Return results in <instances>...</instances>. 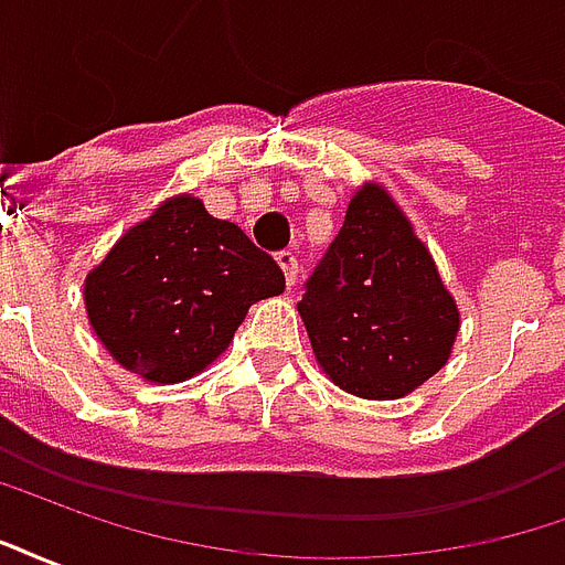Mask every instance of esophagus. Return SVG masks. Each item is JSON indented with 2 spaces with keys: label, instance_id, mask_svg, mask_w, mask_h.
<instances>
[{
  "label": "esophagus",
  "instance_id": "obj_1",
  "mask_svg": "<svg viewBox=\"0 0 565 565\" xmlns=\"http://www.w3.org/2000/svg\"><path fill=\"white\" fill-rule=\"evenodd\" d=\"M278 266H281V269H284L287 287H294L296 275H299V259H296L294 250H281V254H278Z\"/></svg>",
  "mask_w": 565,
  "mask_h": 565
}]
</instances>
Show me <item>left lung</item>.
<instances>
[{
  "instance_id": "1",
  "label": "left lung",
  "mask_w": 565,
  "mask_h": 565,
  "mask_svg": "<svg viewBox=\"0 0 565 565\" xmlns=\"http://www.w3.org/2000/svg\"><path fill=\"white\" fill-rule=\"evenodd\" d=\"M296 308L323 372L363 399L417 391L460 330L429 250L379 184L356 190Z\"/></svg>"
}]
</instances>
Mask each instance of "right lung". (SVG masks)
<instances>
[{
    "mask_svg": "<svg viewBox=\"0 0 565 565\" xmlns=\"http://www.w3.org/2000/svg\"><path fill=\"white\" fill-rule=\"evenodd\" d=\"M284 290V271L202 199L172 196L124 233L87 275V318L108 354L157 384L214 363L247 308Z\"/></svg>",
    "mask_w": 565,
    "mask_h": 565,
    "instance_id": "add662e5",
    "label": "right lung"
}]
</instances>
